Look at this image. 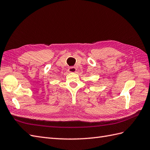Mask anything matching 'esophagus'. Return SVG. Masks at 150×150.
Segmentation results:
<instances>
[{
    "mask_svg": "<svg viewBox=\"0 0 150 150\" xmlns=\"http://www.w3.org/2000/svg\"><path fill=\"white\" fill-rule=\"evenodd\" d=\"M69 72H74V73H75L76 71V68L74 67H70L68 68V70Z\"/></svg>",
    "mask_w": 150,
    "mask_h": 150,
    "instance_id": "obj_1",
    "label": "esophagus"
}]
</instances>
